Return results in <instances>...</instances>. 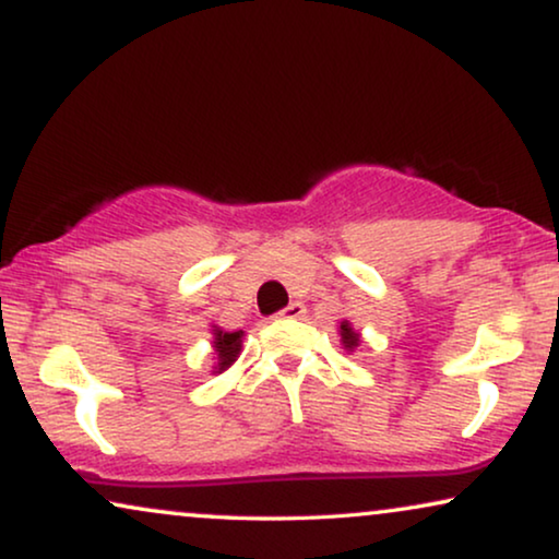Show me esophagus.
<instances>
[{
    "label": "esophagus",
    "instance_id": "1",
    "mask_svg": "<svg viewBox=\"0 0 559 559\" xmlns=\"http://www.w3.org/2000/svg\"><path fill=\"white\" fill-rule=\"evenodd\" d=\"M302 316H305V305L297 302V300L289 302L287 308L280 312V318H293V320H295V318H302Z\"/></svg>",
    "mask_w": 559,
    "mask_h": 559
}]
</instances>
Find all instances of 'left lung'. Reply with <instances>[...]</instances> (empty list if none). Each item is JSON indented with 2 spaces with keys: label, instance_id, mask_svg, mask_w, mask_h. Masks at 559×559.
Here are the masks:
<instances>
[{
  "label": "left lung",
  "instance_id": "1",
  "mask_svg": "<svg viewBox=\"0 0 559 559\" xmlns=\"http://www.w3.org/2000/svg\"><path fill=\"white\" fill-rule=\"evenodd\" d=\"M341 341H343V346H346V350H354L358 343H361V335L350 328L348 320H343L341 323Z\"/></svg>",
  "mask_w": 559,
  "mask_h": 559
}]
</instances>
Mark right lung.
Wrapping results in <instances>:
<instances>
[{
    "label": "right lung",
    "mask_w": 559,
    "mask_h": 559,
    "mask_svg": "<svg viewBox=\"0 0 559 559\" xmlns=\"http://www.w3.org/2000/svg\"><path fill=\"white\" fill-rule=\"evenodd\" d=\"M241 338H243V331H234V333H226L221 331V328L213 325V350H216V373L226 371L228 366H231L236 358L241 354Z\"/></svg>",
    "instance_id": "1"
}]
</instances>
